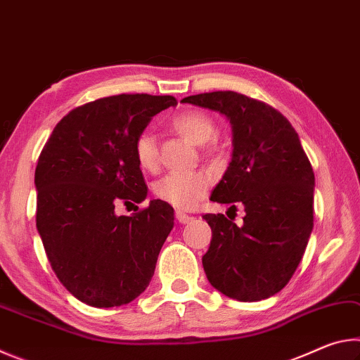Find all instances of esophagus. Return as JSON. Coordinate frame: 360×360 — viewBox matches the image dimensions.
Here are the masks:
<instances>
[{
  "label": "esophagus",
  "mask_w": 360,
  "mask_h": 360,
  "mask_svg": "<svg viewBox=\"0 0 360 360\" xmlns=\"http://www.w3.org/2000/svg\"><path fill=\"white\" fill-rule=\"evenodd\" d=\"M176 219H178L181 224H188L192 221L191 216L186 214V212H181V211H176Z\"/></svg>",
  "instance_id": "34e87169"
}]
</instances>
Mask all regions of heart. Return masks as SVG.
Listing matches in <instances>:
<instances>
[{"label":"heart","mask_w":360,"mask_h":360,"mask_svg":"<svg viewBox=\"0 0 360 360\" xmlns=\"http://www.w3.org/2000/svg\"><path fill=\"white\" fill-rule=\"evenodd\" d=\"M169 127L193 144H204L203 154L208 158H214L219 154V146L211 141L217 133L216 120L210 114L202 111H186L169 120ZM133 155L144 172H155L160 162L158 143L154 133L148 130L139 131L133 141ZM211 181L202 172L195 173H169L154 182V195L174 208L187 211L197 206V203L208 193Z\"/></svg>","instance_id":"obj_1"}]
</instances>
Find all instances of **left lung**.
Wrapping results in <instances>:
<instances>
[{
	"mask_svg": "<svg viewBox=\"0 0 360 360\" xmlns=\"http://www.w3.org/2000/svg\"><path fill=\"white\" fill-rule=\"evenodd\" d=\"M182 103L230 119L233 158L211 200L246 212L241 227L224 214L203 216L212 231L202 259L208 281L240 302L275 295L295 273L313 230L314 172L297 131L278 109L231 90Z\"/></svg>",
	"mask_w": 360,
	"mask_h": 360,
	"instance_id": "obj_1",
	"label": "left lung"
}]
</instances>
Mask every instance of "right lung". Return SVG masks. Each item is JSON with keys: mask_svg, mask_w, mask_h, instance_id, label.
Listing matches in <instances>:
<instances>
[{"mask_svg": "<svg viewBox=\"0 0 360 360\" xmlns=\"http://www.w3.org/2000/svg\"><path fill=\"white\" fill-rule=\"evenodd\" d=\"M174 96L120 94L85 103L58 122L34 172L36 227L58 281L95 308L130 303L154 275L173 229V206L152 200L133 216L115 206L148 193L133 141Z\"/></svg>", "mask_w": 360, "mask_h": 360, "instance_id": "1", "label": "right lung"}]
</instances>
